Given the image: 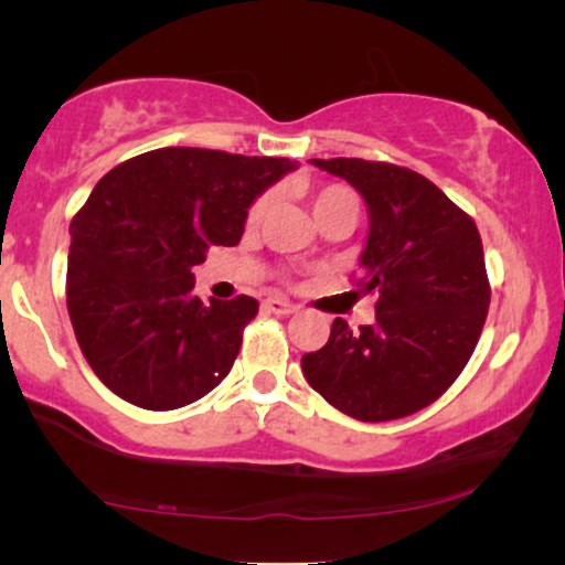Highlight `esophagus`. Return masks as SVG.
<instances>
[{"instance_id":"obj_1","label":"esophagus","mask_w":565,"mask_h":565,"mask_svg":"<svg viewBox=\"0 0 565 565\" xmlns=\"http://www.w3.org/2000/svg\"><path fill=\"white\" fill-rule=\"evenodd\" d=\"M265 308L269 313H277V316H290V313L298 311V308L292 306L290 300H282V298H267Z\"/></svg>"}]
</instances>
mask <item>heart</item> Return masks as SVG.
I'll return each instance as SVG.
<instances>
[{
	"label": "heart",
	"mask_w": 565,
	"mask_h": 565,
	"mask_svg": "<svg viewBox=\"0 0 565 565\" xmlns=\"http://www.w3.org/2000/svg\"><path fill=\"white\" fill-rule=\"evenodd\" d=\"M267 203H269L267 195L254 200L249 213H246V221L257 223L262 215H265ZM308 203H311L316 221H323V218H329V215H337V213H344V215H352V218H358V211H360V200L350 188H347V184H321V188H313L311 192H308Z\"/></svg>",
	"instance_id": "obj_1"
}]
</instances>
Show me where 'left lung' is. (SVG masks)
Returning a JSON list of instances; mask_svg holds the SVG:
<instances>
[{"instance_id":"left-lung-1","label":"left lung","mask_w":565,"mask_h":565,"mask_svg":"<svg viewBox=\"0 0 565 565\" xmlns=\"http://www.w3.org/2000/svg\"><path fill=\"white\" fill-rule=\"evenodd\" d=\"M365 198L370 231L358 288L377 292L375 321L331 323L329 342L300 360L331 406L360 422L422 412L468 365L491 285L473 218L435 182L406 167L365 159H311Z\"/></svg>"}]
</instances>
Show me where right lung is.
<instances>
[{"label": "right lung", "instance_id": "1", "mask_svg": "<svg viewBox=\"0 0 565 565\" xmlns=\"http://www.w3.org/2000/svg\"><path fill=\"white\" fill-rule=\"evenodd\" d=\"M296 161L188 149L146 151L95 184L74 215L66 306L82 354L115 396L172 412L228 375L249 296L203 303L192 267L234 246L254 200Z\"/></svg>", "mask_w": 565, "mask_h": 565}]
</instances>
